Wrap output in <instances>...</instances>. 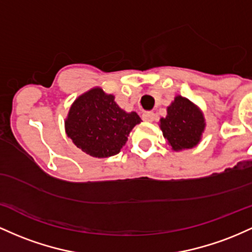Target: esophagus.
Listing matches in <instances>:
<instances>
[{
    "label": "esophagus",
    "mask_w": 252,
    "mask_h": 252,
    "mask_svg": "<svg viewBox=\"0 0 252 252\" xmlns=\"http://www.w3.org/2000/svg\"><path fill=\"white\" fill-rule=\"evenodd\" d=\"M155 119V113L154 112H145L143 113V120L148 121V123H151Z\"/></svg>",
    "instance_id": "esophagus-1"
}]
</instances>
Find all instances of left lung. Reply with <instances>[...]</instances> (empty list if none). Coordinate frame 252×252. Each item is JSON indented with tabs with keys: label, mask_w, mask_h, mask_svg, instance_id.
Masks as SVG:
<instances>
[{
	"label": "left lung",
	"mask_w": 252,
	"mask_h": 252,
	"mask_svg": "<svg viewBox=\"0 0 252 252\" xmlns=\"http://www.w3.org/2000/svg\"><path fill=\"white\" fill-rule=\"evenodd\" d=\"M160 128L172 150L180 151L194 148L199 143L205 121L201 112L190 101L176 96L168 107V115L160 119Z\"/></svg>",
	"instance_id": "obj_1"
}]
</instances>
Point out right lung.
Returning a JSON list of instances; mask_svg holds the SVG:
<instances>
[{
	"mask_svg": "<svg viewBox=\"0 0 252 252\" xmlns=\"http://www.w3.org/2000/svg\"><path fill=\"white\" fill-rule=\"evenodd\" d=\"M141 119L126 113L102 89L89 90L73 102L65 121L67 137L78 149L93 157L106 158L119 154L127 137Z\"/></svg>",
	"mask_w": 252,
	"mask_h": 252,
	"instance_id": "obj_1",
	"label": "right lung"
}]
</instances>
